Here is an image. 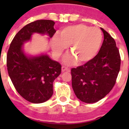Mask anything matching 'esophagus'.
<instances>
[{
	"label": "esophagus",
	"mask_w": 129,
	"mask_h": 129,
	"mask_svg": "<svg viewBox=\"0 0 129 129\" xmlns=\"http://www.w3.org/2000/svg\"><path fill=\"white\" fill-rule=\"evenodd\" d=\"M61 70H62V72H66V71H69V70H70V69L67 68V67H62V68H61Z\"/></svg>",
	"instance_id": "esophagus-1"
}]
</instances>
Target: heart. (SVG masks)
I'll return each instance as SVG.
<instances>
[{"label": "heart", "instance_id": "heart-1", "mask_svg": "<svg viewBox=\"0 0 129 129\" xmlns=\"http://www.w3.org/2000/svg\"><path fill=\"white\" fill-rule=\"evenodd\" d=\"M103 39L101 30L83 24L68 26L52 40V49L57 57L60 56L70 46L72 55L64 59V62L72 64L77 61L80 64L92 60L98 52Z\"/></svg>", "mask_w": 129, "mask_h": 129}]
</instances>
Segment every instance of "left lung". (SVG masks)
<instances>
[{"label": "left lung", "instance_id": "obj_1", "mask_svg": "<svg viewBox=\"0 0 129 129\" xmlns=\"http://www.w3.org/2000/svg\"><path fill=\"white\" fill-rule=\"evenodd\" d=\"M104 35L98 53L84 65L71 70L72 85L79 100L93 103L103 99L116 83L120 69L119 52L114 39L101 28Z\"/></svg>", "mask_w": 129, "mask_h": 129}]
</instances>
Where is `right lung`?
Instances as JSON below:
<instances>
[{
  "instance_id": "1",
  "label": "right lung",
  "mask_w": 129,
  "mask_h": 129,
  "mask_svg": "<svg viewBox=\"0 0 129 129\" xmlns=\"http://www.w3.org/2000/svg\"><path fill=\"white\" fill-rule=\"evenodd\" d=\"M51 20H38L26 25L13 38L7 54V68L15 89L33 103H44L53 95V82L61 72V66L46 53L31 55L24 44L34 34L52 37L56 30Z\"/></svg>"
}]
</instances>
